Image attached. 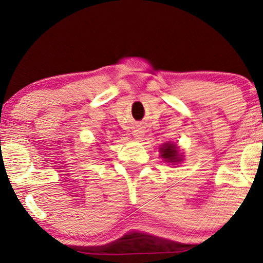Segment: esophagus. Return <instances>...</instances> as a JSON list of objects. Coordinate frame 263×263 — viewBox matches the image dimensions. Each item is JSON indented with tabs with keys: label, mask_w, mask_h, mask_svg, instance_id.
Returning a JSON list of instances; mask_svg holds the SVG:
<instances>
[{
	"label": "esophagus",
	"mask_w": 263,
	"mask_h": 263,
	"mask_svg": "<svg viewBox=\"0 0 263 263\" xmlns=\"http://www.w3.org/2000/svg\"><path fill=\"white\" fill-rule=\"evenodd\" d=\"M142 135H144V132H142L141 129H135V131H134V136L137 137V139H140Z\"/></svg>",
	"instance_id": "1"
}]
</instances>
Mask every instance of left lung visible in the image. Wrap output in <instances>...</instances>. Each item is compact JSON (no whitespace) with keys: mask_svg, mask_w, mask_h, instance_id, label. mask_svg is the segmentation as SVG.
Returning <instances> with one entry per match:
<instances>
[{"mask_svg":"<svg viewBox=\"0 0 263 263\" xmlns=\"http://www.w3.org/2000/svg\"><path fill=\"white\" fill-rule=\"evenodd\" d=\"M160 153L161 156L166 161H171V163H177V161L181 160V155H179L177 146L174 144H164L160 147Z\"/></svg>","mask_w":263,"mask_h":263,"instance_id":"8db88e82","label":"left lung"}]
</instances>
